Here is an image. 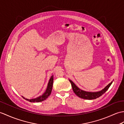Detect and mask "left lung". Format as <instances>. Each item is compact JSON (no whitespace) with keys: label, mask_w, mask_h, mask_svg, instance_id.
<instances>
[{"label":"left lung","mask_w":124,"mask_h":124,"mask_svg":"<svg viewBox=\"0 0 124 124\" xmlns=\"http://www.w3.org/2000/svg\"><path fill=\"white\" fill-rule=\"evenodd\" d=\"M69 81L71 83L73 92L75 93V94L77 96L81 98L88 100L95 99L97 98H99V97L102 96V95L108 90L109 88L110 87L111 85L112 84V83H113V81H111L110 83H109L107 86H106L104 88L102 89L101 90L96 92H90L84 91L81 90V89H80L75 85V83L70 79H69Z\"/></svg>","instance_id":"8db88e82"}]
</instances>
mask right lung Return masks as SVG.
<instances>
[{"label":"right lung","mask_w":124,"mask_h":124,"mask_svg":"<svg viewBox=\"0 0 124 124\" xmlns=\"http://www.w3.org/2000/svg\"><path fill=\"white\" fill-rule=\"evenodd\" d=\"M53 75L50 78V80H49L48 83L47 84V88L46 89L45 91L44 92V93H43L41 96H40L38 97L35 98L34 99H27L25 98V97L22 96L23 98L25 99V100H27V101L31 102H41L44 101L46 99H47L48 97L50 96L51 93L52 92V87H53Z\"/></svg>","instance_id":"right-lung-1"}]
</instances>
